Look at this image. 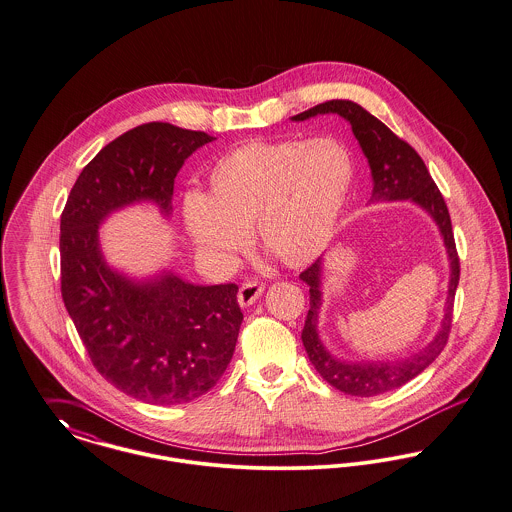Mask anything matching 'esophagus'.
Here are the masks:
<instances>
[{"mask_svg":"<svg viewBox=\"0 0 512 512\" xmlns=\"http://www.w3.org/2000/svg\"><path fill=\"white\" fill-rule=\"evenodd\" d=\"M263 290H265V284H263L261 280H257V278L243 282V284H241L240 294H238V301H240L241 307H247V305H251V303H255V301L259 300L261 294H263Z\"/></svg>","mask_w":512,"mask_h":512,"instance_id":"obj_1","label":"esophagus"}]
</instances>
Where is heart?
Here are the masks:
<instances>
[{
	"label": "heart",
	"instance_id": "obj_1",
	"mask_svg": "<svg viewBox=\"0 0 512 512\" xmlns=\"http://www.w3.org/2000/svg\"><path fill=\"white\" fill-rule=\"evenodd\" d=\"M354 174L352 152L332 137L249 141L212 162L203 195L185 197V230L214 265L232 263L251 228L269 257L305 265L331 241Z\"/></svg>",
	"mask_w": 512,
	"mask_h": 512
}]
</instances>
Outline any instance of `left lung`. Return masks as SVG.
<instances>
[{
	"instance_id": "8db88e82",
	"label": "left lung",
	"mask_w": 512,
	"mask_h": 512,
	"mask_svg": "<svg viewBox=\"0 0 512 512\" xmlns=\"http://www.w3.org/2000/svg\"><path fill=\"white\" fill-rule=\"evenodd\" d=\"M319 114H338L344 120L350 121L352 131L360 141L361 151L365 152L371 166L375 183L371 201H416L439 224L451 257V286L443 327L423 352L398 363H346L334 360L317 336V313L321 307V261L317 259L313 265L301 272V280L309 286V311L301 331V340L309 361L336 391L352 396H375L406 385L445 350L452 329L454 294L460 280V257L454 243L447 203L416 149L398 135H394L383 121L377 120L373 114H369L358 102L352 100H329L301 112L292 120H309Z\"/></svg>"
}]
</instances>
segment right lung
<instances>
[{
  "mask_svg": "<svg viewBox=\"0 0 512 512\" xmlns=\"http://www.w3.org/2000/svg\"><path fill=\"white\" fill-rule=\"evenodd\" d=\"M211 141L164 121L137 125L83 168L61 212L65 309L94 369L147 404L191 402L220 381L243 321L238 286H193L174 274L137 286L104 265L96 228L141 199L168 212L183 160Z\"/></svg>",
  "mask_w": 512,
  "mask_h": 512,
  "instance_id": "1",
  "label": "right lung"
}]
</instances>
